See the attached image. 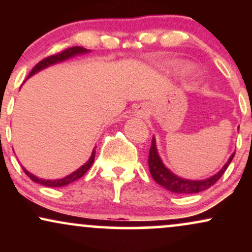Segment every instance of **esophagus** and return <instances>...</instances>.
Here are the masks:
<instances>
[{"label":"esophagus","mask_w":252,"mask_h":252,"mask_svg":"<svg viewBox=\"0 0 252 252\" xmlns=\"http://www.w3.org/2000/svg\"><path fill=\"white\" fill-rule=\"evenodd\" d=\"M148 114H149V109L146 104H140V105L136 106L134 110V115L137 118H143L148 116Z\"/></svg>","instance_id":"1"}]
</instances>
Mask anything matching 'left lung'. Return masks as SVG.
<instances>
[{"label":"left lung","mask_w":252,"mask_h":252,"mask_svg":"<svg viewBox=\"0 0 252 252\" xmlns=\"http://www.w3.org/2000/svg\"><path fill=\"white\" fill-rule=\"evenodd\" d=\"M233 156H235V153L231 154L227 162L225 163L224 166H222V168L219 170L218 173H216L215 175L206 179H202V180H189V179L181 178V176L174 174L172 170L164 166L160 155H158V147H156V140L154 136H153L152 147H150L148 158V164L150 174H152L153 179H154L160 186H162L163 189L170 190L172 193H176V194H194V193L202 192V190L213 186V185L220 179V176L224 174V172L226 170L228 164L232 161Z\"/></svg>","instance_id":"left-lung-1"}]
</instances>
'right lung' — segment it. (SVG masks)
Wrapping results in <instances>:
<instances>
[{"instance_id": "right-lung-1", "label": "right lung", "mask_w": 252, "mask_h": 252, "mask_svg": "<svg viewBox=\"0 0 252 252\" xmlns=\"http://www.w3.org/2000/svg\"><path fill=\"white\" fill-rule=\"evenodd\" d=\"M85 53H90V51L85 50V48H83V47L67 48V50L63 51L62 53L54 54V56L46 58V59L41 60V62H40L39 63H36V65L34 66L33 70H32L31 73L28 74V78L34 76V74L37 73V72H40V71L45 70V68L50 67V66H52V65H56V63H63V62H65V60L71 59V58H74L77 56H80V54H85ZM96 148H97V147H94V150H92V154H91V156H90L88 162L84 163L82 167H79V168H78L77 170H74L73 173H71V174H68L67 176H65V178H63V179H56V180H46V179L37 178L36 175L32 174V173L28 172V170L26 169L24 166H22V169H24L26 175H27L28 178L31 179V180H33L34 182H37V184H40V185H43V186H47V187H63V186H66V185L71 184V182L76 181V180H78V179L82 178V176L90 169V167L92 166V163H94V161Z\"/></svg>"}]
</instances>
